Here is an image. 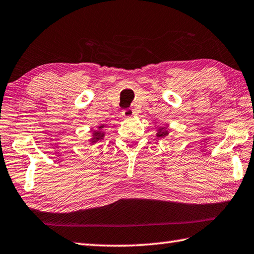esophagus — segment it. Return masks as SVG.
<instances>
[{
  "label": "esophagus",
  "instance_id": "1",
  "mask_svg": "<svg viewBox=\"0 0 254 254\" xmlns=\"http://www.w3.org/2000/svg\"><path fill=\"white\" fill-rule=\"evenodd\" d=\"M134 113H135V112H134L133 109L128 108V109H124V110L122 111V116L124 118H131V117L134 116Z\"/></svg>",
  "mask_w": 254,
  "mask_h": 254
}]
</instances>
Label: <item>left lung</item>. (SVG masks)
<instances>
[{
    "label": "left lung",
    "instance_id": "left-lung-1",
    "mask_svg": "<svg viewBox=\"0 0 254 254\" xmlns=\"http://www.w3.org/2000/svg\"><path fill=\"white\" fill-rule=\"evenodd\" d=\"M168 132L167 131V127H158L157 128V133H156V136L157 137H166L167 135H168Z\"/></svg>",
    "mask_w": 254,
    "mask_h": 254
}]
</instances>
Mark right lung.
<instances>
[{"label":"right lung","instance_id":"add662e5","mask_svg":"<svg viewBox=\"0 0 254 254\" xmlns=\"http://www.w3.org/2000/svg\"><path fill=\"white\" fill-rule=\"evenodd\" d=\"M104 127V124H101V126L98 127V130H94L92 132V136L90 140H89V142H90V144H94L97 143L98 141H101L104 138V132L102 131V128Z\"/></svg>","mask_w":254,"mask_h":254}]
</instances>
